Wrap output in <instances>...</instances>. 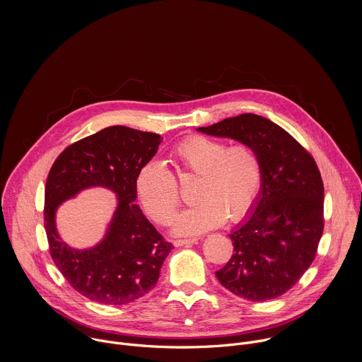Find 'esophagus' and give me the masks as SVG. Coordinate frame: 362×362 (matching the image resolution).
Segmentation results:
<instances>
[{"label": "esophagus", "instance_id": "esophagus-1", "mask_svg": "<svg viewBox=\"0 0 362 362\" xmlns=\"http://www.w3.org/2000/svg\"><path fill=\"white\" fill-rule=\"evenodd\" d=\"M197 242H199L197 239H177V240H173V245L179 247V246H190Z\"/></svg>", "mask_w": 362, "mask_h": 362}]
</instances>
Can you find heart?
<instances>
[{
  "label": "heart",
  "mask_w": 362,
  "mask_h": 362,
  "mask_svg": "<svg viewBox=\"0 0 362 362\" xmlns=\"http://www.w3.org/2000/svg\"><path fill=\"white\" fill-rule=\"evenodd\" d=\"M170 159L180 177L199 176L192 208L173 222L177 236H197L221 226L226 218L242 219L259 196L264 179L256 150L245 143L229 146L208 136H189L173 146ZM134 189L147 215L160 225L173 218L179 204V187L173 173L160 162L140 168Z\"/></svg>",
  "instance_id": "heart-1"
}]
</instances>
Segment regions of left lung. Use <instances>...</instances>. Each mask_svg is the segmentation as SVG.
<instances>
[{
    "label": "left lung",
    "instance_id": "1",
    "mask_svg": "<svg viewBox=\"0 0 362 362\" xmlns=\"http://www.w3.org/2000/svg\"><path fill=\"white\" fill-rule=\"evenodd\" d=\"M197 132L252 146L262 162L259 196L232 230L233 255L216 272L232 293L269 300L311 267L324 230V185L314 158L267 117L245 113Z\"/></svg>",
    "mask_w": 362,
    "mask_h": 362
}]
</instances>
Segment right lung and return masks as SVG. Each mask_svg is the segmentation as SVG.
<instances>
[{"label": "right lung", "instance_id": "right-lung-1", "mask_svg": "<svg viewBox=\"0 0 362 362\" xmlns=\"http://www.w3.org/2000/svg\"><path fill=\"white\" fill-rule=\"evenodd\" d=\"M160 134L124 126L106 127L69 146L45 183L44 228L49 253L69 284L105 305H126L156 285L172 243L166 242L134 203V182L158 153ZM90 187H106L118 197L107 235L94 247L76 250L57 232L59 204Z\"/></svg>", "mask_w": 362, "mask_h": 362}]
</instances>
